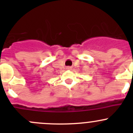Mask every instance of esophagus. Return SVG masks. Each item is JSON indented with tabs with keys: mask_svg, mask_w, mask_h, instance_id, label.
<instances>
[{
	"mask_svg": "<svg viewBox=\"0 0 133 133\" xmlns=\"http://www.w3.org/2000/svg\"><path fill=\"white\" fill-rule=\"evenodd\" d=\"M71 67H70V66H68V67H66V69H68V70H71Z\"/></svg>",
	"mask_w": 133,
	"mask_h": 133,
	"instance_id": "34e87169",
	"label": "esophagus"
}]
</instances>
